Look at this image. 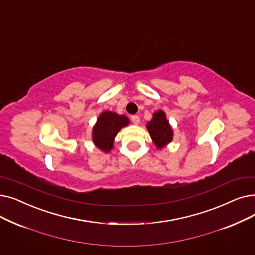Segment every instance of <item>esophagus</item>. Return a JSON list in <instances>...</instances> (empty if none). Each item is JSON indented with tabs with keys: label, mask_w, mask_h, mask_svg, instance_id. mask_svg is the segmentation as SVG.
<instances>
[{
	"label": "esophagus",
	"mask_w": 255,
	"mask_h": 255,
	"mask_svg": "<svg viewBox=\"0 0 255 255\" xmlns=\"http://www.w3.org/2000/svg\"><path fill=\"white\" fill-rule=\"evenodd\" d=\"M131 121H132V122H133V124L137 125V124L139 123V117H138V116H136V115H134V116H132V117H131Z\"/></svg>",
	"instance_id": "esophagus-1"
}]
</instances>
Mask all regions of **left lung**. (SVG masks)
I'll return each instance as SVG.
<instances>
[{
  "instance_id": "obj_1",
  "label": "left lung",
  "mask_w": 255,
  "mask_h": 255,
  "mask_svg": "<svg viewBox=\"0 0 255 255\" xmlns=\"http://www.w3.org/2000/svg\"><path fill=\"white\" fill-rule=\"evenodd\" d=\"M147 128L157 148H162L172 140V129L169 125V122L165 119L164 113L161 112V110L153 115V119L148 123Z\"/></svg>"
}]
</instances>
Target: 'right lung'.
I'll use <instances>...</instances> for the list:
<instances>
[{"instance_id":"right-lung-1","label":"right lung","mask_w":255,"mask_h":255,"mask_svg":"<svg viewBox=\"0 0 255 255\" xmlns=\"http://www.w3.org/2000/svg\"><path fill=\"white\" fill-rule=\"evenodd\" d=\"M129 124L125 116H119L112 112H105L99 117L93 130V140L101 150L109 152L113 148L114 139L118 132Z\"/></svg>"}]
</instances>
